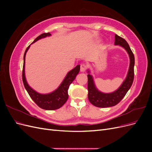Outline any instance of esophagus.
Instances as JSON below:
<instances>
[{"mask_svg":"<svg viewBox=\"0 0 152 152\" xmlns=\"http://www.w3.org/2000/svg\"><path fill=\"white\" fill-rule=\"evenodd\" d=\"M87 69V65L86 64H81L80 65V71L85 72Z\"/></svg>","mask_w":152,"mask_h":152,"instance_id":"34e87169","label":"esophagus"}]
</instances>
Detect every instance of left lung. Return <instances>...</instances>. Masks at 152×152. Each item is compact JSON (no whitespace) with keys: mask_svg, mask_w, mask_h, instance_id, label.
Instances as JSON below:
<instances>
[{"mask_svg":"<svg viewBox=\"0 0 152 152\" xmlns=\"http://www.w3.org/2000/svg\"><path fill=\"white\" fill-rule=\"evenodd\" d=\"M115 44L119 45L125 49L130 58V65L126 80L124 81L121 86L113 93L105 94L99 91L96 88L93 82V79L90 74L87 75L88 83V99L91 104L99 108H107L113 107L117 104L123 99L129 89L131 87L134 80V54L125 39L115 34Z\"/></svg>","mask_w":152,"mask_h":152,"instance_id":"obj_1","label":"left lung"}]
</instances>
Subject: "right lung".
I'll return each instance as SVG.
<instances>
[{
    "label": "right lung",
    "mask_w": 152,
    "mask_h": 152,
    "mask_svg": "<svg viewBox=\"0 0 152 152\" xmlns=\"http://www.w3.org/2000/svg\"><path fill=\"white\" fill-rule=\"evenodd\" d=\"M50 33H44L40 35L37 37L32 43L35 42L38 40L44 38L47 36H50ZM30 45L26 48L25 54H24V62L23 66L22 71V79L23 82L24 86L26 90L28 92L30 98L32 100L37 104L41 108L47 110H54L61 108L62 106L66 103L68 98V90L69 86L72 83V82L74 80L77 75L79 73L80 71V65H77L71 71L68 73L65 79L63 80L61 85L59 86L58 88L53 91V93L47 94H41L37 93L34 89H32L31 87L27 84L25 76V56L27 50H28Z\"/></svg>",
    "instance_id": "right-lung-1"
}]
</instances>
